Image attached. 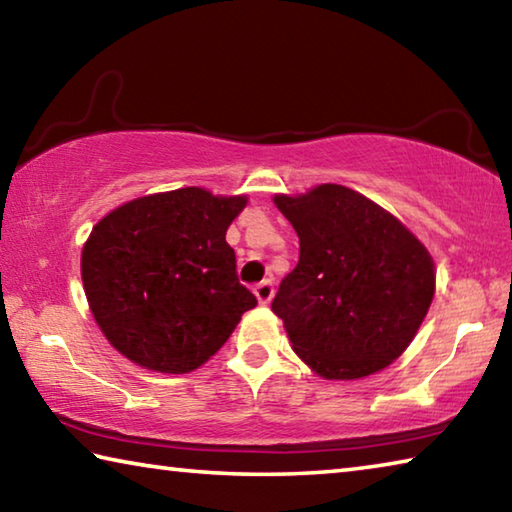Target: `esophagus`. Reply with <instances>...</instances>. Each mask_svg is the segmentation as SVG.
Here are the masks:
<instances>
[{
    "mask_svg": "<svg viewBox=\"0 0 512 512\" xmlns=\"http://www.w3.org/2000/svg\"><path fill=\"white\" fill-rule=\"evenodd\" d=\"M253 291H255L259 305H268V302H271V298H273V280L259 282Z\"/></svg>",
    "mask_w": 512,
    "mask_h": 512,
    "instance_id": "esophagus-1",
    "label": "esophagus"
}]
</instances>
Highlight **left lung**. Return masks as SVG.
I'll use <instances>...</instances> for the list:
<instances>
[{"mask_svg": "<svg viewBox=\"0 0 512 512\" xmlns=\"http://www.w3.org/2000/svg\"><path fill=\"white\" fill-rule=\"evenodd\" d=\"M300 239L273 298L293 352L325 379H361L400 357L436 291L433 259L406 225L343 185L273 198Z\"/></svg>", "mask_w": 512, "mask_h": 512, "instance_id": "left-lung-1", "label": "left lung"}]
</instances>
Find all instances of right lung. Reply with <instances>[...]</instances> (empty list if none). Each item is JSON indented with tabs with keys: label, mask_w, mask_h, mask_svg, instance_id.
I'll return each mask as SVG.
<instances>
[{
	"label": "right lung",
	"mask_w": 512,
	"mask_h": 512,
	"mask_svg": "<svg viewBox=\"0 0 512 512\" xmlns=\"http://www.w3.org/2000/svg\"><path fill=\"white\" fill-rule=\"evenodd\" d=\"M246 196L203 187L149 194L94 225L81 253L85 298L112 348L142 368L185 375L219 352L257 298L225 241Z\"/></svg>",
	"instance_id": "add662e5"
}]
</instances>
